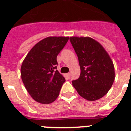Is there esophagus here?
Wrapping results in <instances>:
<instances>
[{
  "label": "esophagus",
  "mask_w": 131,
  "mask_h": 131,
  "mask_svg": "<svg viewBox=\"0 0 131 131\" xmlns=\"http://www.w3.org/2000/svg\"><path fill=\"white\" fill-rule=\"evenodd\" d=\"M66 76H67V78H70V73H67Z\"/></svg>",
  "instance_id": "obj_1"
}]
</instances>
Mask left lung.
<instances>
[{
  "label": "left lung",
  "instance_id": "obj_1",
  "mask_svg": "<svg viewBox=\"0 0 131 131\" xmlns=\"http://www.w3.org/2000/svg\"><path fill=\"white\" fill-rule=\"evenodd\" d=\"M70 42L78 56L81 73L72 81L80 96L88 101L103 97L115 80L112 60L99 42L89 37H71Z\"/></svg>",
  "mask_w": 131,
  "mask_h": 131
}]
</instances>
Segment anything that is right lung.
I'll return each instance as SVG.
<instances>
[{
    "instance_id": "right-lung-1",
    "label": "right lung",
    "mask_w": 131,
    "mask_h": 131,
    "mask_svg": "<svg viewBox=\"0 0 131 131\" xmlns=\"http://www.w3.org/2000/svg\"><path fill=\"white\" fill-rule=\"evenodd\" d=\"M68 40V37L44 38L31 49L22 62V82L37 102L51 103L60 94L66 79L57 70V56Z\"/></svg>"
}]
</instances>
